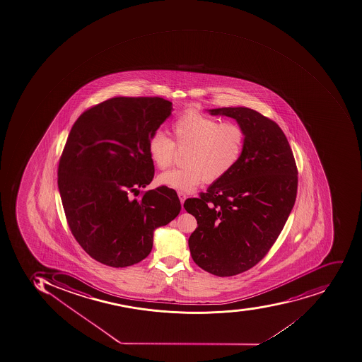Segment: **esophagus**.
<instances>
[{"label":"esophagus","mask_w":362,"mask_h":362,"mask_svg":"<svg viewBox=\"0 0 362 362\" xmlns=\"http://www.w3.org/2000/svg\"><path fill=\"white\" fill-rule=\"evenodd\" d=\"M178 197H180V203H182V205L184 204V201L186 199V194L184 193V192H178Z\"/></svg>","instance_id":"1"}]
</instances>
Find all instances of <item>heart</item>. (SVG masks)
<instances>
[{"mask_svg":"<svg viewBox=\"0 0 362 362\" xmlns=\"http://www.w3.org/2000/svg\"><path fill=\"white\" fill-rule=\"evenodd\" d=\"M174 141L163 132L152 133L148 139V156L159 169L174 163L177 149L185 151L180 168L165 171L158 177L161 185L178 191L191 192L202 184L218 182L239 163L246 132L235 122L218 123L216 118L195 110H186L171 124Z\"/></svg>","mask_w":362,"mask_h":362,"instance_id":"obj_1","label":"heart"}]
</instances>
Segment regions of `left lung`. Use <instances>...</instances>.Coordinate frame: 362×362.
Instances as JSON below:
<instances>
[{"mask_svg":"<svg viewBox=\"0 0 362 362\" xmlns=\"http://www.w3.org/2000/svg\"><path fill=\"white\" fill-rule=\"evenodd\" d=\"M235 118L246 132L239 163L184 208L197 220L188 239L193 261L216 276L248 271L263 259L293 208L298 169L278 124L246 107L210 110Z\"/></svg>","mask_w":362,"mask_h":362,"instance_id":"8db88e82","label":"left lung"}]
</instances>
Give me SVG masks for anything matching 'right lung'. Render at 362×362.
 Wrapping results in <instances>:
<instances>
[{
    "label": "right lung",
    "mask_w": 362,
    "mask_h": 362,
    "mask_svg": "<svg viewBox=\"0 0 362 362\" xmlns=\"http://www.w3.org/2000/svg\"><path fill=\"white\" fill-rule=\"evenodd\" d=\"M171 112L170 101L160 97H115L73 124L57 184L73 237L99 263L127 267L142 261L151 252L154 229L180 214L171 188L131 197L153 180L148 139Z\"/></svg>",
    "instance_id": "1"
}]
</instances>
